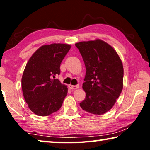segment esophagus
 I'll return each mask as SVG.
<instances>
[{
    "label": "esophagus",
    "mask_w": 150,
    "mask_h": 150,
    "mask_svg": "<svg viewBox=\"0 0 150 150\" xmlns=\"http://www.w3.org/2000/svg\"><path fill=\"white\" fill-rule=\"evenodd\" d=\"M68 87H69V89H71V90H73V89H78V88L79 87V85H69V86H68Z\"/></svg>",
    "instance_id": "34e87169"
}]
</instances>
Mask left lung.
Here are the masks:
<instances>
[{"mask_svg":"<svg viewBox=\"0 0 150 150\" xmlns=\"http://www.w3.org/2000/svg\"><path fill=\"white\" fill-rule=\"evenodd\" d=\"M86 67L83 88L85 99L80 106L85 111L102 115L111 109L123 89L124 68L117 53L101 40L75 44Z\"/></svg>","mask_w":150,"mask_h":150,"instance_id":"obj_1","label":"left lung"}]
</instances>
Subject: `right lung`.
Here are the masks:
<instances>
[{"instance_id":"obj_1","label":"right lung","mask_w":150,"mask_h":150,"mask_svg":"<svg viewBox=\"0 0 150 150\" xmlns=\"http://www.w3.org/2000/svg\"><path fill=\"white\" fill-rule=\"evenodd\" d=\"M71 46L65 44L44 45L29 59L22 78V89L28 108L39 116H48L62 106L67 88L55 76Z\"/></svg>"}]
</instances>
